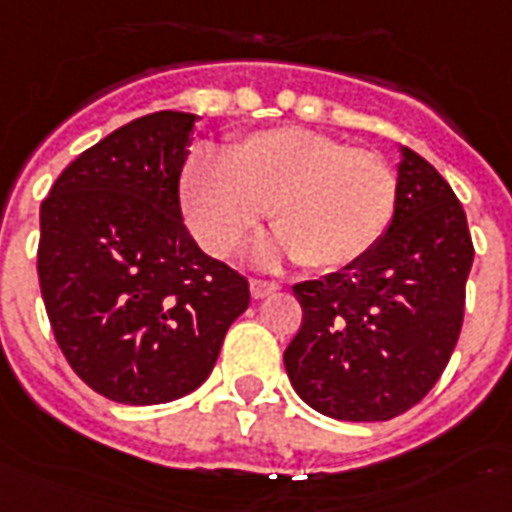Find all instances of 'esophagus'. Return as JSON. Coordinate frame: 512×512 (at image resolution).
<instances>
[{"label":"esophagus","instance_id":"34e87169","mask_svg":"<svg viewBox=\"0 0 512 512\" xmlns=\"http://www.w3.org/2000/svg\"><path fill=\"white\" fill-rule=\"evenodd\" d=\"M275 289H278V283L275 281H264V278H253L251 281V294L256 297V300L267 297V294H272Z\"/></svg>","mask_w":512,"mask_h":512}]
</instances>
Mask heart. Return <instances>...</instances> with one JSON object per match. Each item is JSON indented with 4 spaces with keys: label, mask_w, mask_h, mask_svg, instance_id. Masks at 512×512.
<instances>
[{
    "label": "heart",
    "mask_w": 512,
    "mask_h": 512,
    "mask_svg": "<svg viewBox=\"0 0 512 512\" xmlns=\"http://www.w3.org/2000/svg\"><path fill=\"white\" fill-rule=\"evenodd\" d=\"M398 179L390 163L305 128H272L234 141L223 160L193 155L179 179L190 234L215 256L237 251L264 210L278 248L313 272L360 261L390 226Z\"/></svg>",
    "instance_id": "1"
}]
</instances>
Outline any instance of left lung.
I'll return each mask as SVG.
<instances>
[{
	"mask_svg": "<svg viewBox=\"0 0 512 512\" xmlns=\"http://www.w3.org/2000/svg\"><path fill=\"white\" fill-rule=\"evenodd\" d=\"M472 259L453 188L401 147L393 220L374 251L294 286L302 324L283 365L297 395L352 423L393 420L423 401L461 333Z\"/></svg>",
	"mask_w": 512,
	"mask_h": 512,
	"instance_id": "8db88e82",
	"label": "left lung"
}]
</instances>
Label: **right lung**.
I'll return each mask as SVG.
<instances>
[{"label":"right lung","instance_id":"add662e5","mask_svg":"<svg viewBox=\"0 0 512 512\" xmlns=\"http://www.w3.org/2000/svg\"><path fill=\"white\" fill-rule=\"evenodd\" d=\"M196 114L133 119L67 166L40 204L37 278L59 349L117 404H169L215 368L251 289L190 237L179 177Z\"/></svg>","mask_w":512,"mask_h":512}]
</instances>
